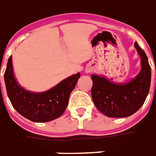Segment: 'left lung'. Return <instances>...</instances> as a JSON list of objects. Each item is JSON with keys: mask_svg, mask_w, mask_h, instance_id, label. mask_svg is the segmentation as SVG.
I'll return each mask as SVG.
<instances>
[{"mask_svg": "<svg viewBox=\"0 0 156 156\" xmlns=\"http://www.w3.org/2000/svg\"><path fill=\"white\" fill-rule=\"evenodd\" d=\"M141 58V70L128 83L116 84L103 76H91V97L95 106L110 118H125L140 109L147 98L151 87V69L146 54L134 43Z\"/></svg>", "mask_w": 156, "mask_h": 156, "instance_id": "1", "label": "left lung"}]
</instances>
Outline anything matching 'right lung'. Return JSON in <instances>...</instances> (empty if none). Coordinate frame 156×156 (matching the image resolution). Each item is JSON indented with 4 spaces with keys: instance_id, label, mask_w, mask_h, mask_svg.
<instances>
[{
    "instance_id": "1",
    "label": "right lung",
    "mask_w": 156,
    "mask_h": 156,
    "mask_svg": "<svg viewBox=\"0 0 156 156\" xmlns=\"http://www.w3.org/2000/svg\"><path fill=\"white\" fill-rule=\"evenodd\" d=\"M80 76V73L69 76L44 92H30L20 87L15 80L12 56H10L4 79L7 96L16 112L33 122H44L54 120L64 113L69 95Z\"/></svg>"
}]
</instances>
